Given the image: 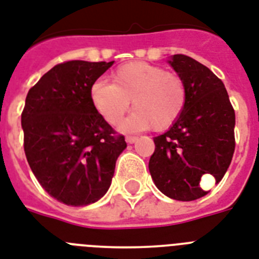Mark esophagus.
<instances>
[{
	"label": "esophagus",
	"mask_w": 259,
	"mask_h": 259,
	"mask_svg": "<svg viewBox=\"0 0 259 259\" xmlns=\"http://www.w3.org/2000/svg\"><path fill=\"white\" fill-rule=\"evenodd\" d=\"M137 140H138V137H136V136H127V137H126V142H127V144H134Z\"/></svg>",
	"instance_id": "1"
}]
</instances>
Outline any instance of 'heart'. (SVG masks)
Listing matches in <instances>:
<instances>
[{"label": "heart", "instance_id": "1", "mask_svg": "<svg viewBox=\"0 0 259 259\" xmlns=\"http://www.w3.org/2000/svg\"><path fill=\"white\" fill-rule=\"evenodd\" d=\"M90 100L110 125H118L130 108L134 111L122 125L125 132L165 130L181 117L188 90L181 75L144 61L129 62L113 73V83L98 79L90 88Z\"/></svg>", "mask_w": 259, "mask_h": 259}]
</instances>
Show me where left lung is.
<instances>
[{
    "label": "left lung",
    "instance_id": "left-lung-1",
    "mask_svg": "<svg viewBox=\"0 0 259 259\" xmlns=\"http://www.w3.org/2000/svg\"><path fill=\"white\" fill-rule=\"evenodd\" d=\"M169 64L185 81L188 101L170 129L154 137L149 171L169 198L194 201L207 194L199 188L203 174L220 182L232 162L235 113L224 82L205 65L184 54Z\"/></svg>",
    "mask_w": 259,
    "mask_h": 259
}]
</instances>
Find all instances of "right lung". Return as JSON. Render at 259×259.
<instances>
[{
  "instance_id": "right-lung-1",
  "label": "right lung",
  "mask_w": 259,
  "mask_h": 259,
  "mask_svg": "<svg viewBox=\"0 0 259 259\" xmlns=\"http://www.w3.org/2000/svg\"><path fill=\"white\" fill-rule=\"evenodd\" d=\"M113 64H58L26 96L21 125L27 162L45 191L65 205L102 198L126 148L125 137L115 134L90 100L92 85Z\"/></svg>"
}]
</instances>
